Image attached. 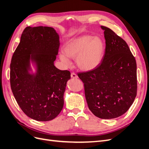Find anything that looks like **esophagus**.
<instances>
[{"instance_id": "1", "label": "esophagus", "mask_w": 149, "mask_h": 149, "mask_svg": "<svg viewBox=\"0 0 149 149\" xmlns=\"http://www.w3.org/2000/svg\"><path fill=\"white\" fill-rule=\"evenodd\" d=\"M70 76H71V77L72 78H73V79H77L78 78V76L75 73H71V75H70Z\"/></svg>"}]
</instances>
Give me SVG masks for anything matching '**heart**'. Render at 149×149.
I'll return each instance as SVG.
<instances>
[{
	"instance_id": "obj_1",
	"label": "heart",
	"mask_w": 149,
	"mask_h": 149,
	"mask_svg": "<svg viewBox=\"0 0 149 149\" xmlns=\"http://www.w3.org/2000/svg\"><path fill=\"white\" fill-rule=\"evenodd\" d=\"M106 45L102 38L90 35L72 38L66 42L59 59L65 65L71 64L70 59L75 58L77 67L84 71H91L101 64L105 53Z\"/></svg>"
}]
</instances>
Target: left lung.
<instances>
[{"instance_id":"obj_1","label":"left lung","mask_w":149,"mask_h":149,"mask_svg":"<svg viewBox=\"0 0 149 149\" xmlns=\"http://www.w3.org/2000/svg\"><path fill=\"white\" fill-rule=\"evenodd\" d=\"M104 31L106 49L98 68L79 73L88 106L95 116L112 119L124 114L137 94V65L128 44L111 29Z\"/></svg>"}]
</instances>
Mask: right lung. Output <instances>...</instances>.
<instances>
[{"mask_svg":"<svg viewBox=\"0 0 149 149\" xmlns=\"http://www.w3.org/2000/svg\"><path fill=\"white\" fill-rule=\"evenodd\" d=\"M59 44L53 27H27L11 61L10 85L15 100L27 116L39 122L54 119L64 106L70 73L54 65Z\"/></svg>","mask_w":149,"mask_h":149,"instance_id":"add662e5","label":"right lung"}]
</instances>
